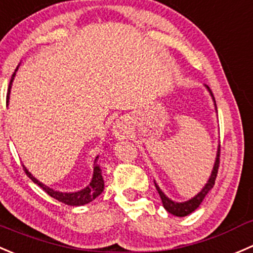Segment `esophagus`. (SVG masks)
Masks as SVG:
<instances>
[{
	"mask_svg": "<svg viewBox=\"0 0 253 253\" xmlns=\"http://www.w3.org/2000/svg\"><path fill=\"white\" fill-rule=\"evenodd\" d=\"M126 119H121V121H118V123L116 124V126H114V131H116V134L118 135H121L122 136V134H126Z\"/></svg>",
	"mask_w": 253,
	"mask_h": 253,
	"instance_id": "34e87169",
	"label": "esophagus"
}]
</instances>
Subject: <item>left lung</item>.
<instances>
[{
    "mask_svg": "<svg viewBox=\"0 0 253 253\" xmlns=\"http://www.w3.org/2000/svg\"><path fill=\"white\" fill-rule=\"evenodd\" d=\"M207 88L209 89V87L207 86ZM209 92H211L212 99H214V96H212L211 89H209ZM214 103H215V99H214ZM215 107H216V104H215ZM219 164H220V145H219V149H217L216 160H215V164H214V167H212L211 177H209V181L207 182V184L204 186V188L202 189V191L199 192L196 197H193V198L189 199V201L183 202V203H177V202H173V201H171L169 198H167V197L165 196L164 192L160 189V187L155 183L157 192H159V194H160V198H161V201H162V206H164V208L166 209L169 214L176 215V216H187V215H189L191 212H193L194 211H196V209L201 206V203L203 202V199L206 198V196L208 194V192L211 191V189L212 188V186L215 184V178H216L217 169H219Z\"/></svg>",
    "mask_w": 253,
    "mask_h": 253,
    "instance_id": "obj_1",
    "label": "left lung"
}]
</instances>
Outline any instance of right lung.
<instances>
[{"mask_svg":"<svg viewBox=\"0 0 253 253\" xmlns=\"http://www.w3.org/2000/svg\"><path fill=\"white\" fill-rule=\"evenodd\" d=\"M14 75H16V72L12 75V80H11V82H9L8 94H9V92H11V84H12V81H13V79H14ZM7 98H8V96H7ZM97 160H98V156H97L96 160H94L93 177H92L91 183H89L86 188L82 189V191L75 192V193H62V192L54 191V189L49 188L47 186H44V184H42V182H39L36 177L32 176V173L26 169V167H24V171H26L27 176H28L29 178L34 182V183H37L39 187H41V188H42V191L46 192L50 197H52V198L56 199V201L61 202V203L67 204V206L79 207V206H84V204L89 203V202H92L93 199H96L104 189V181H103V177H102V173H101V169H99V166L97 165Z\"/></svg>","mask_w":253,"mask_h":253,"instance_id":"right-lung-1","label":"right lung"}]
</instances>
